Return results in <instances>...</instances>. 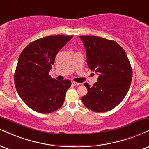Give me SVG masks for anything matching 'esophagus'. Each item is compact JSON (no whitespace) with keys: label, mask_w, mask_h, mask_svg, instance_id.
I'll return each mask as SVG.
<instances>
[{"label":"esophagus","mask_w":149,"mask_h":149,"mask_svg":"<svg viewBox=\"0 0 149 149\" xmlns=\"http://www.w3.org/2000/svg\"><path fill=\"white\" fill-rule=\"evenodd\" d=\"M71 85H72L73 86H79L80 85V83H78V82H74V81H73V82H71Z\"/></svg>","instance_id":"34e87169"}]
</instances>
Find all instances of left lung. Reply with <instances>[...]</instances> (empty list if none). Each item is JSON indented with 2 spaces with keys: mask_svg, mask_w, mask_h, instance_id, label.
Instances as JSON below:
<instances>
[{
  "mask_svg": "<svg viewBox=\"0 0 149 149\" xmlns=\"http://www.w3.org/2000/svg\"><path fill=\"white\" fill-rule=\"evenodd\" d=\"M87 53V65L98 78L82 97L85 107L96 112L114 109L123 101L130 88L132 70L123 48L114 41L96 36L80 35Z\"/></svg>",
  "mask_w": 149,
  "mask_h": 149,
  "instance_id": "obj_1",
  "label": "left lung"
}]
</instances>
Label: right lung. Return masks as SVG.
<instances>
[{"label": "right lung", "instance_id": "add662e5", "mask_svg": "<svg viewBox=\"0 0 149 149\" xmlns=\"http://www.w3.org/2000/svg\"><path fill=\"white\" fill-rule=\"evenodd\" d=\"M73 35L48 36L30 43L19 55L14 84L21 99L32 110L48 114L64 103L69 80H56L49 73L60 49Z\"/></svg>", "mask_w": 149, "mask_h": 149}]
</instances>
